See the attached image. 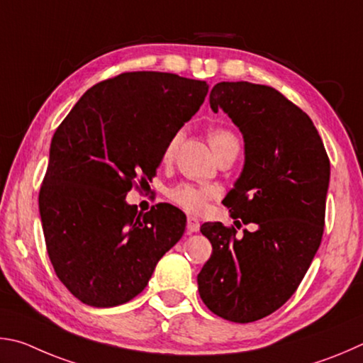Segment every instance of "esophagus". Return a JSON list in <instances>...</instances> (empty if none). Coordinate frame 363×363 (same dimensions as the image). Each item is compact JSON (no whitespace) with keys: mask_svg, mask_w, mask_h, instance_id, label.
Segmentation results:
<instances>
[{"mask_svg":"<svg viewBox=\"0 0 363 363\" xmlns=\"http://www.w3.org/2000/svg\"><path fill=\"white\" fill-rule=\"evenodd\" d=\"M186 228L189 233H198L199 228H201V223L199 220L196 217H188V223H186Z\"/></svg>","mask_w":363,"mask_h":363,"instance_id":"obj_1","label":"esophagus"}]
</instances>
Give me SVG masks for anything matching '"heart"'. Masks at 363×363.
Masks as SVG:
<instances>
[{"label": "heart", "instance_id": "heart-1", "mask_svg": "<svg viewBox=\"0 0 363 363\" xmlns=\"http://www.w3.org/2000/svg\"><path fill=\"white\" fill-rule=\"evenodd\" d=\"M208 142H211L213 155L217 156L221 150L228 148L231 145H239L236 135L231 130L223 129V127H217V129H212L208 132ZM178 145V135L172 137L167 145H165L162 159L164 161H170L175 155ZM212 189L208 188H199L194 186L191 183H180V185L174 186L169 191V198L172 202H175L178 207L185 208L188 212H201L202 208L206 207L207 201L212 198Z\"/></svg>", "mask_w": 363, "mask_h": 363}]
</instances>
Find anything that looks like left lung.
<instances>
[{
  "instance_id": "1",
  "label": "left lung",
  "mask_w": 363,
  "mask_h": 363,
  "mask_svg": "<svg viewBox=\"0 0 363 363\" xmlns=\"http://www.w3.org/2000/svg\"><path fill=\"white\" fill-rule=\"evenodd\" d=\"M213 113L223 110L244 137V167L225 198L236 236L220 221L204 223L212 255L198 274L199 295L213 314L249 323L295 294L319 249L330 161L306 113L269 86L218 82Z\"/></svg>"
}]
</instances>
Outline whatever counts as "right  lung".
Masks as SVG:
<instances>
[{
    "label": "right lung",
    "instance_id": "add662e5",
    "mask_svg": "<svg viewBox=\"0 0 363 363\" xmlns=\"http://www.w3.org/2000/svg\"><path fill=\"white\" fill-rule=\"evenodd\" d=\"M208 92L206 81L132 72L92 86L55 130L40 191L50 263L79 301H130L185 233L174 206L142 213L125 202L156 174L169 140Z\"/></svg>",
    "mask_w": 363,
    "mask_h": 363
}]
</instances>
